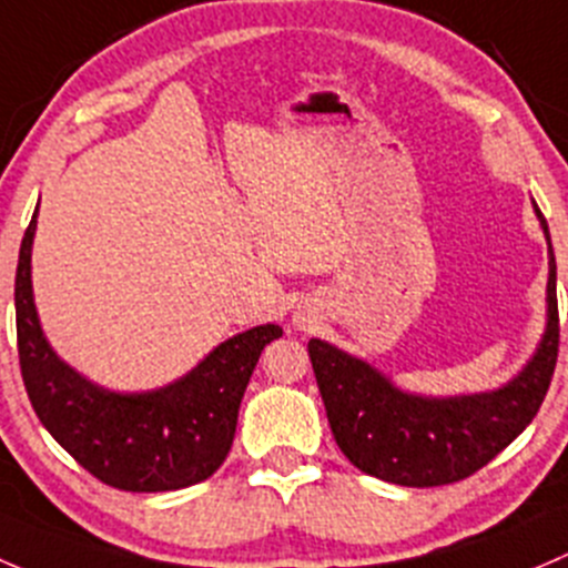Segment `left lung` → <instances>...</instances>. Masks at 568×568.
<instances>
[{"mask_svg":"<svg viewBox=\"0 0 568 568\" xmlns=\"http://www.w3.org/2000/svg\"><path fill=\"white\" fill-rule=\"evenodd\" d=\"M547 237V325L528 364L493 390L424 396L399 388L388 374L323 338L308 342L327 424L342 454L358 470L399 487H440L481 470L545 402L558 361L555 254L547 221L534 202Z\"/></svg>","mask_w":568,"mask_h":568,"instance_id":"1","label":"left lung"}]
</instances>
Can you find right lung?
<instances>
[{"label":"right lung","instance_id":"1","mask_svg":"<svg viewBox=\"0 0 568 568\" xmlns=\"http://www.w3.org/2000/svg\"><path fill=\"white\" fill-rule=\"evenodd\" d=\"M34 230L38 207L19 251L16 331L40 424L84 470L125 493H169L213 476L235 440L251 372L282 327L267 323L226 338L161 388L109 390L65 364L45 338L32 292Z\"/></svg>","mask_w":568,"mask_h":568}]
</instances>
